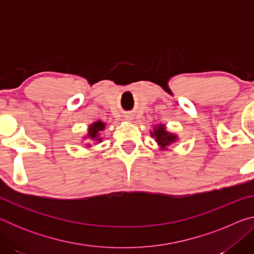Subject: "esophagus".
<instances>
[{
	"label": "esophagus",
	"instance_id": "obj_1",
	"mask_svg": "<svg viewBox=\"0 0 254 254\" xmlns=\"http://www.w3.org/2000/svg\"><path fill=\"white\" fill-rule=\"evenodd\" d=\"M132 119H133V118H132V115H130V114H127L126 117H124V120H126V121H128V122H130Z\"/></svg>",
	"mask_w": 254,
	"mask_h": 254
}]
</instances>
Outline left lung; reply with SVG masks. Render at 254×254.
Masks as SVG:
<instances>
[{"label": "left lung", "instance_id": "8db88e82", "mask_svg": "<svg viewBox=\"0 0 254 254\" xmlns=\"http://www.w3.org/2000/svg\"><path fill=\"white\" fill-rule=\"evenodd\" d=\"M150 134H151L152 137H154V141H156L160 150H168L171 144L178 141V135L167 131L165 124L161 123L156 124L153 127V131L150 132Z\"/></svg>", "mask_w": 254, "mask_h": 254}]
</instances>
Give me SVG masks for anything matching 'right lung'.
I'll list each match as a JSON object with an SVG mask.
<instances>
[{"label":"right lung","mask_w":254,"mask_h":254,"mask_svg":"<svg viewBox=\"0 0 254 254\" xmlns=\"http://www.w3.org/2000/svg\"><path fill=\"white\" fill-rule=\"evenodd\" d=\"M106 127V123L101 121V120H97L96 122H93L92 124H89V127L87 128V134L83 136V139L86 141H91V142H95L101 143L103 137H102V132L105 130ZM94 143V144H95ZM92 147L91 143H86V148Z\"/></svg>","instance_id":"add662e5"}]
</instances>
